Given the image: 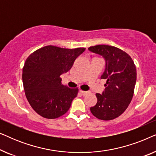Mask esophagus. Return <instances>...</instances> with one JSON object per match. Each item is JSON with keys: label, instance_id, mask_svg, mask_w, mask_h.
Returning <instances> with one entry per match:
<instances>
[{"label": "esophagus", "instance_id": "obj_1", "mask_svg": "<svg viewBox=\"0 0 156 156\" xmlns=\"http://www.w3.org/2000/svg\"><path fill=\"white\" fill-rule=\"evenodd\" d=\"M80 93L81 94L83 95V96H85L87 94H89V91H83V90H80Z\"/></svg>", "mask_w": 156, "mask_h": 156}]
</instances>
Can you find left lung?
I'll return each instance as SVG.
<instances>
[{"label": "left lung", "instance_id": "left-lung-1", "mask_svg": "<svg viewBox=\"0 0 156 156\" xmlns=\"http://www.w3.org/2000/svg\"><path fill=\"white\" fill-rule=\"evenodd\" d=\"M89 50L102 55L106 69L101 79L106 80L102 94H96L97 102L90 111L97 119L110 121L121 116L131 103L136 82V67L131 56L116 47L107 44L89 47Z\"/></svg>", "mask_w": 156, "mask_h": 156}]
</instances>
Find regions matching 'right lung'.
Segmentation results:
<instances>
[{
  "label": "right lung",
  "mask_w": 156,
  "mask_h": 156,
  "mask_svg": "<svg viewBox=\"0 0 156 156\" xmlns=\"http://www.w3.org/2000/svg\"><path fill=\"white\" fill-rule=\"evenodd\" d=\"M85 49L48 45L27 57L23 68V87L30 105L40 116L57 119L69 109L79 89L62 84L60 75L71 69Z\"/></svg>",
  "instance_id": "add662e5"
}]
</instances>
